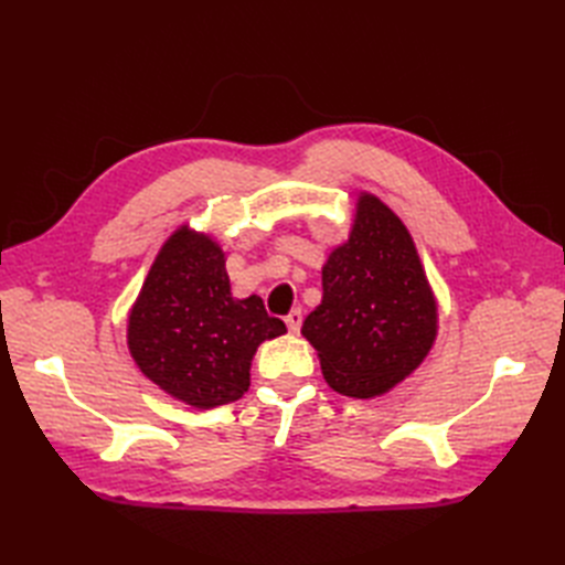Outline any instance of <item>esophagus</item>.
Masks as SVG:
<instances>
[{
  "mask_svg": "<svg viewBox=\"0 0 565 565\" xmlns=\"http://www.w3.org/2000/svg\"><path fill=\"white\" fill-rule=\"evenodd\" d=\"M301 309H295V311H289L287 313V318H285V322H287V328H289V332L292 334H297L299 332V328H301Z\"/></svg>",
  "mask_w": 565,
  "mask_h": 565,
  "instance_id": "34e87169",
  "label": "esophagus"
}]
</instances>
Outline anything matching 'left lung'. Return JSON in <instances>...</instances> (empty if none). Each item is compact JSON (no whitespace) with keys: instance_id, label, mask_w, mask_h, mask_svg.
Instances as JSON below:
<instances>
[{"instance_id":"1","label":"left lung","mask_w":565,"mask_h":565,"mask_svg":"<svg viewBox=\"0 0 565 565\" xmlns=\"http://www.w3.org/2000/svg\"><path fill=\"white\" fill-rule=\"evenodd\" d=\"M301 334L328 384L353 398L396 386L429 353L436 301L403 221L374 195L358 202L349 243L322 268V301Z\"/></svg>"}]
</instances>
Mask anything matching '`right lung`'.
<instances>
[{"mask_svg":"<svg viewBox=\"0 0 565 565\" xmlns=\"http://www.w3.org/2000/svg\"><path fill=\"white\" fill-rule=\"evenodd\" d=\"M287 332L262 297L233 299L224 252L188 228L164 243L129 316V351L148 380L210 409L249 388V361L264 339Z\"/></svg>","mask_w":565,"mask_h":565,"instance_id":"right-lung-1","label":"right lung"}]
</instances>
